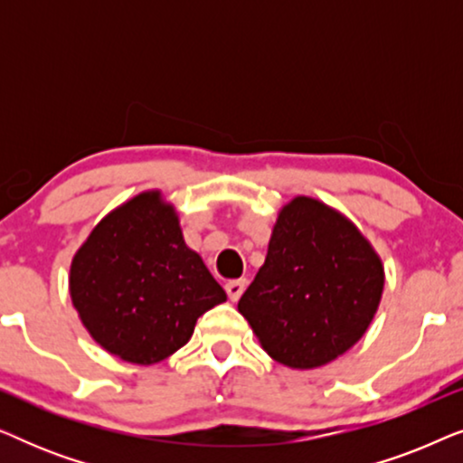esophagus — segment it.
I'll return each mask as SVG.
<instances>
[{
	"label": "esophagus",
	"mask_w": 463,
	"mask_h": 463,
	"mask_svg": "<svg viewBox=\"0 0 463 463\" xmlns=\"http://www.w3.org/2000/svg\"><path fill=\"white\" fill-rule=\"evenodd\" d=\"M246 288V280H230L225 284V290H227V297H230L232 301H238L240 297H242Z\"/></svg>",
	"instance_id": "obj_1"
}]
</instances>
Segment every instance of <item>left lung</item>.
<instances>
[{"mask_svg": "<svg viewBox=\"0 0 463 463\" xmlns=\"http://www.w3.org/2000/svg\"><path fill=\"white\" fill-rule=\"evenodd\" d=\"M383 284L382 257L363 232L325 202L297 195L278 213L238 312L276 363L316 369L360 341Z\"/></svg>", "mask_w": 463, "mask_h": 463, "instance_id": "1", "label": "left lung"}]
</instances>
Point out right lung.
Returning <instances> with one entry per match:
<instances>
[{
	"label": "right lung",
	"instance_id": "right-lung-1",
	"mask_svg": "<svg viewBox=\"0 0 463 463\" xmlns=\"http://www.w3.org/2000/svg\"><path fill=\"white\" fill-rule=\"evenodd\" d=\"M69 295L103 350L143 366L185 345L200 316L227 299L160 189L99 221L73 255Z\"/></svg>",
	"mask_w": 463,
	"mask_h": 463
}]
</instances>
